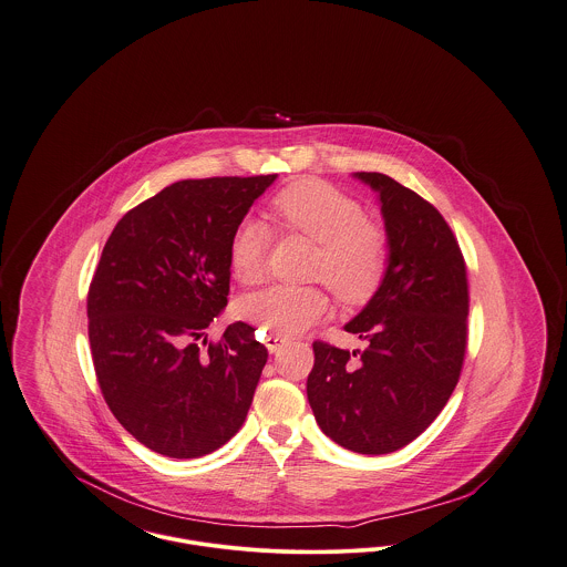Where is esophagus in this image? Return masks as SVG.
<instances>
[{"instance_id": "obj_1", "label": "esophagus", "mask_w": 567, "mask_h": 567, "mask_svg": "<svg viewBox=\"0 0 567 567\" xmlns=\"http://www.w3.org/2000/svg\"><path fill=\"white\" fill-rule=\"evenodd\" d=\"M285 344H287V338H282V336H278V333L266 336V347H268V351L270 352L280 351Z\"/></svg>"}]
</instances>
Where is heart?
<instances>
[{
	"mask_svg": "<svg viewBox=\"0 0 567 567\" xmlns=\"http://www.w3.org/2000/svg\"><path fill=\"white\" fill-rule=\"evenodd\" d=\"M271 215L285 227L321 244L315 276L344 301L372 296L386 266V236L368 220L359 202L323 181L306 178L271 199ZM270 231L246 218L229 244V268L244 285H255L266 271ZM240 317L280 336H296L329 312L323 291L315 287L274 285L238 301Z\"/></svg>",
	"mask_w": 567,
	"mask_h": 567,
	"instance_id": "1",
	"label": "heart"
}]
</instances>
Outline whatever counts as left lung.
Segmentation results:
<instances>
[{
    "mask_svg": "<svg viewBox=\"0 0 567 567\" xmlns=\"http://www.w3.org/2000/svg\"><path fill=\"white\" fill-rule=\"evenodd\" d=\"M378 193L386 268L365 308L344 324L365 349L315 342L306 382L321 432L361 455H386L419 437L457 386L467 342V271L457 240L414 190L354 172Z\"/></svg>",
    "mask_w": 567,
    "mask_h": 567,
    "instance_id": "8db88e82",
    "label": "left lung"
}]
</instances>
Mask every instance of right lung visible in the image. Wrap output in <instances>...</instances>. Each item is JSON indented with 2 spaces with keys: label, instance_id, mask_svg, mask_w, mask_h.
I'll return each mask as SVG.
<instances>
[{
  "label": "right lung",
  "instance_id": "obj_1",
  "mask_svg": "<svg viewBox=\"0 0 567 567\" xmlns=\"http://www.w3.org/2000/svg\"><path fill=\"white\" fill-rule=\"evenodd\" d=\"M276 176L174 183L102 250L86 297L95 374L116 421L159 455L213 453L252 404L268 349L243 321L218 342L206 327L227 306L234 231Z\"/></svg>",
  "mask_w": 567,
  "mask_h": 567
}]
</instances>
